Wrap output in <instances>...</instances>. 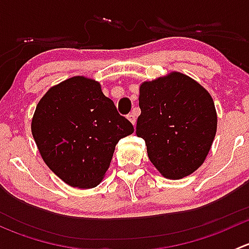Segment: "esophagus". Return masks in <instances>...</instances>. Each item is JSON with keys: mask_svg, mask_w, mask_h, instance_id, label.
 <instances>
[{"mask_svg": "<svg viewBox=\"0 0 249 249\" xmlns=\"http://www.w3.org/2000/svg\"><path fill=\"white\" fill-rule=\"evenodd\" d=\"M127 119L130 120V123H131V124L134 125V126H135V125H136V115H135L134 113H130V114L127 115Z\"/></svg>", "mask_w": 249, "mask_h": 249, "instance_id": "34e87169", "label": "esophagus"}]
</instances>
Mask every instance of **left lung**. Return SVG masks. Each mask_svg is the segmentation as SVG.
I'll return each instance as SVG.
<instances>
[{
    "mask_svg": "<svg viewBox=\"0 0 249 249\" xmlns=\"http://www.w3.org/2000/svg\"><path fill=\"white\" fill-rule=\"evenodd\" d=\"M136 135L148 158L165 178L180 179L206 160L217 132V112L210 92L180 72L140 85Z\"/></svg>",
    "mask_w": 249,
    "mask_h": 249,
    "instance_id": "8db88e82",
    "label": "left lung"
}]
</instances>
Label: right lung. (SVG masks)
<instances>
[{
	"label": "right lung",
	"instance_id": "right-lung-1",
	"mask_svg": "<svg viewBox=\"0 0 249 249\" xmlns=\"http://www.w3.org/2000/svg\"><path fill=\"white\" fill-rule=\"evenodd\" d=\"M31 132L43 161L60 179L90 189L102 182L115 145L134 126L119 115L97 80L76 76L39 100Z\"/></svg>",
	"mask_w": 249,
	"mask_h": 249
}]
</instances>
